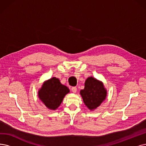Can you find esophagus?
Returning <instances> with one entry per match:
<instances>
[{
    "label": "esophagus",
    "instance_id": "esophagus-1",
    "mask_svg": "<svg viewBox=\"0 0 146 146\" xmlns=\"http://www.w3.org/2000/svg\"><path fill=\"white\" fill-rule=\"evenodd\" d=\"M77 87H72L71 88V90L73 93H76L77 92Z\"/></svg>",
    "mask_w": 146,
    "mask_h": 146
}]
</instances>
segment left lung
I'll return each mask as SVG.
<instances>
[{
  "mask_svg": "<svg viewBox=\"0 0 146 146\" xmlns=\"http://www.w3.org/2000/svg\"><path fill=\"white\" fill-rule=\"evenodd\" d=\"M107 94L103 83L90 77L84 83V89L80 91L84 104L90 110H95L106 100Z\"/></svg>",
  "mask_w": 146,
  "mask_h": 146,
  "instance_id": "obj_1",
  "label": "left lung"
}]
</instances>
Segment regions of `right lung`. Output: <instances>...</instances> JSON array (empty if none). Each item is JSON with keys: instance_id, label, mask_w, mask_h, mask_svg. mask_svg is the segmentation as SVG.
<instances>
[{"instance_id": "right-lung-1", "label": "right lung", "mask_w": 146, "mask_h": 146, "mask_svg": "<svg viewBox=\"0 0 146 146\" xmlns=\"http://www.w3.org/2000/svg\"><path fill=\"white\" fill-rule=\"evenodd\" d=\"M69 89L61 84L60 80L53 77L45 81L38 91V97L50 110H55L60 106Z\"/></svg>"}]
</instances>
